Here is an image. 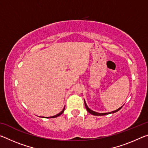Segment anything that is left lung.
Here are the masks:
<instances>
[{"label":"left lung","instance_id":"left-lung-1","mask_svg":"<svg viewBox=\"0 0 148 148\" xmlns=\"http://www.w3.org/2000/svg\"><path fill=\"white\" fill-rule=\"evenodd\" d=\"M84 104H85V106H86V110H87V112H88L89 113H90V114H92V115H94V116H104V115H108V114H110L115 113V112H117V111H119V110L120 109H121V108L123 107V106L120 107L119 108H118L117 110H114V111H113V112H108V113H98V112H95V111H92V110H91V109H90L87 106L86 102V101H85V100H84Z\"/></svg>","mask_w":148,"mask_h":148}]
</instances>
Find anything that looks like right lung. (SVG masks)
Instances as JSON below:
<instances>
[{
  "mask_svg": "<svg viewBox=\"0 0 148 148\" xmlns=\"http://www.w3.org/2000/svg\"><path fill=\"white\" fill-rule=\"evenodd\" d=\"M65 108V107H64ZM64 108H63V110H62V111L60 112V113H59L58 114H57V115H56V116H51V117H46V118H55V117H58V116H59L60 115H61L62 113H63V112H64Z\"/></svg>",
  "mask_w": 148,
  "mask_h": 148,
  "instance_id": "add662e5",
  "label": "right lung"
}]
</instances>
